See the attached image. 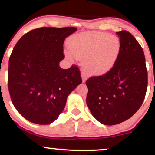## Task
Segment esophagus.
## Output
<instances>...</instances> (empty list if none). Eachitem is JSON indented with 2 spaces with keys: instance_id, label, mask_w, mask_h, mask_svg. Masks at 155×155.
<instances>
[{
  "instance_id": "obj_1",
  "label": "esophagus",
  "mask_w": 155,
  "mask_h": 155,
  "mask_svg": "<svg viewBox=\"0 0 155 155\" xmlns=\"http://www.w3.org/2000/svg\"><path fill=\"white\" fill-rule=\"evenodd\" d=\"M81 79H82V82L84 83L85 81H86L87 76H86V74H85L84 71H81Z\"/></svg>"
}]
</instances>
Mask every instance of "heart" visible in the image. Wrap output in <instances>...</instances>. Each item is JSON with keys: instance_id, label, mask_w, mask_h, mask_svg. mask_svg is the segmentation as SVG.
I'll use <instances>...</instances> for the list:
<instances>
[{"instance_id": "heart-1", "label": "heart", "mask_w": 155, "mask_h": 155, "mask_svg": "<svg viewBox=\"0 0 155 155\" xmlns=\"http://www.w3.org/2000/svg\"><path fill=\"white\" fill-rule=\"evenodd\" d=\"M69 52L76 60H83V68L90 75H103L111 70L120 52L117 36L102 32H84L67 41ZM68 57L70 54L66 52Z\"/></svg>"}]
</instances>
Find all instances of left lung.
<instances>
[{"mask_svg": "<svg viewBox=\"0 0 155 155\" xmlns=\"http://www.w3.org/2000/svg\"><path fill=\"white\" fill-rule=\"evenodd\" d=\"M120 37V55L111 70L104 76L87 80V105L101 124L124 122L139 109L147 88V70L143 49L126 31Z\"/></svg>", "mask_w": 155, "mask_h": 155, "instance_id": "1", "label": "left lung"}]
</instances>
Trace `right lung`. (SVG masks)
I'll return each instance as SVG.
<instances>
[{
  "label": "right lung",
  "mask_w": 155,
  "mask_h": 155,
  "mask_svg": "<svg viewBox=\"0 0 155 155\" xmlns=\"http://www.w3.org/2000/svg\"><path fill=\"white\" fill-rule=\"evenodd\" d=\"M76 28H43L28 32L14 47L8 62V86L12 103L33 123L49 124L58 118L68 96L81 83L76 65L63 69L65 38Z\"/></svg>",
  "instance_id": "right-lung-1"
}]
</instances>
